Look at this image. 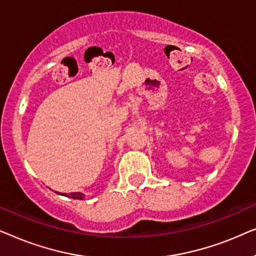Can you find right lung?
I'll use <instances>...</instances> for the list:
<instances>
[{
	"label": "right lung",
	"mask_w": 256,
	"mask_h": 256,
	"mask_svg": "<svg viewBox=\"0 0 256 256\" xmlns=\"http://www.w3.org/2000/svg\"><path fill=\"white\" fill-rule=\"evenodd\" d=\"M62 196H68V197H71L73 199H84L85 198V194H82V192H72V194H62Z\"/></svg>",
	"instance_id": "add662e5"
}]
</instances>
